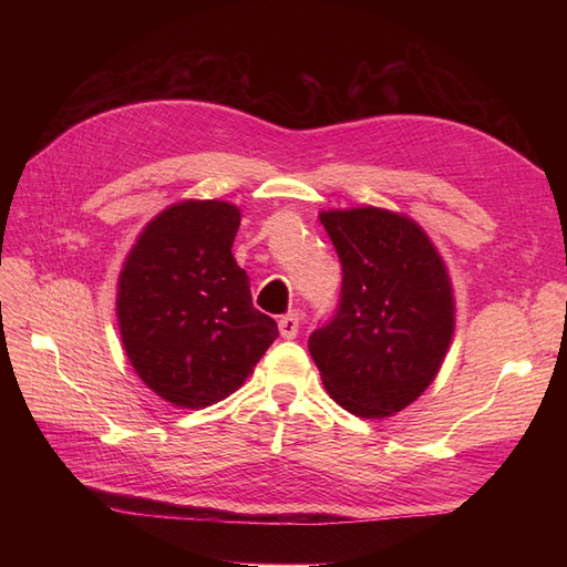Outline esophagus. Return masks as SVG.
Returning a JSON list of instances; mask_svg holds the SVG:
<instances>
[{"label": "esophagus", "instance_id": "obj_1", "mask_svg": "<svg viewBox=\"0 0 567 567\" xmlns=\"http://www.w3.org/2000/svg\"><path fill=\"white\" fill-rule=\"evenodd\" d=\"M279 331H281V338H296L298 331H300V312L293 310V312H288L286 317H281Z\"/></svg>", "mask_w": 567, "mask_h": 567}]
</instances>
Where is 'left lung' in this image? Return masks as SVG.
<instances>
[{"label":"left lung","instance_id":"1","mask_svg":"<svg viewBox=\"0 0 567 567\" xmlns=\"http://www.w3.org/2000/svg\"><path fill=\"white\" fill-rule=\"evenodd\" d=\"M342 265L336 317L307 348L350 414L392 416L435 381L454 336L447 267L427 234L383 208L319 215Z\"/></svg>","mask_w":567,"mask_h":567}]
</instances>
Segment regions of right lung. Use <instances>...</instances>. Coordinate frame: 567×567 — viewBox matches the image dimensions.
Instances as JSON below:
<instances>
[{"label": "right lung", "mask_w": 567, "mask_h": 567, "mask_svg": "<svg viewBox=\"0 0 567 567\" xmlns=\"http://www.w3.org/2000/svg\"><path fill=\"white\" fill-rule=\"evenodd\" d=\"M241 210L182 200L153 217L117 279V326L136 375L182 409L210 406L246 383L279 336L252 307L231 246Z\"/></svg>", "instance_id": "add662e5"}]
</instances>
